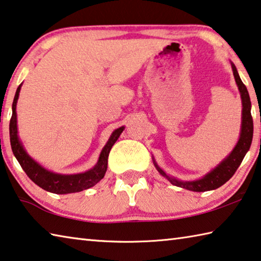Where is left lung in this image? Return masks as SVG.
<instances>
[{
  "instance_id": "obj_1",
  "label": "left lung",
  "mask_w": 261,
  "mask_h": 261,
  "mask_svg": "<svg viewBox=\"0 0 261 261\" xmlns=\"http://www.w3.org/2000/svg\"><path fill=\"white\" fill-rule=\"evenodd\" d=\"M231 69H233V74L235 77L236 84H238L239 91L241 94V99H242V125H241V135L238 144L235 145L234 149L230 151V154L227 158L221 161L217 167L211 170L210 172H207L204 177L194 181H182V180L176 179L173 177L168 176L162 169H161L158 163L154 161L155 168L158 169V171L162 174L163 177L167 178L170 182L177 187H181L188 191L193 192H206V191H213V189L219 188L225 182L234 176L236 170L242 163L245 154L248 153L250 149L251 143H252V137H253V120L251 116V101L250 96L246 87L243 84L242 80H241L240 75L238 73L235 65L231 63Z\"/></svg>"
}]
</instances>
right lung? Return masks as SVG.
<instances>
[{"mask_svg":"<svg viewBox=\"0 0 261 261\" xmlns=\"http://www.w3.org/2000/svg\"><path fill=\"white\" fill-rule=\"evenodd\" d=\"M20 88L21 84L18 87L15 94V99H13L12 102V116L10 120V127H9V130H10V143L13 155L16 156L19 164L21 165L22 170L26 172V174L30 177L32 181H34L37 186L43 188L44 191H48L55 194L77 193L92 187L97 182L100 181L106 173L110 151L113 145L115 144V141L122 134V131L124 130V126H121L118 127V129L114 130V132H113L112 136L110 137V139H108L107 144L102 148L100 155H99L97 164L94 165L92 169L76 174H60L51 172L49 170L41 167L37 162H35V161L26 153L22 144L20 143V140H19L17 129L16 106L19 92H20Z\"/></svg>","mask_w":261,"mask_h":261,"instance_id":"1","label":"right lung"}]
</instances>
